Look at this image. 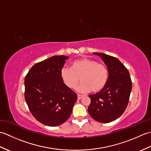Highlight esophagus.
<instances>
[{
    "instance_id": "1",
    "label": "esophagus",
    "mask_w": 151,
    "mask_h": 151,
    "mask_svg": "<svg viewBox=\"0 0 151 151\" xmlns=\"http://www.w3.org/2000/svg\"><path fill=\"white\" fill-rule=\"evenodd\" d=\"M84 97V96L82 95H78V100H81V99H82Z\"/></svg>"
}]
</instances>
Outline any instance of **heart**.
Masks as SVG:
<instances>
[{"mask_svg":"<svg viewBox=\"0 0 151 151\" xmlns=\"http://www.w3.org/2000/svg\"><path fill=\"white\" fill-rule=\"evenodd\" d=\"M62 81L70 88H74L81 81L82 82L76 88L77 91L87 93L92 90L98 93L103 89L108 81V70L103 64L89 58L75 60L73 67L63 66L60 71Z\"/></svg>","mask_w":151,"mask_h":151,"instance_id":"heart-1","label":"heart"}]
</instances>
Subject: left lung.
<instances>
[{"mask_svg":"<svg viewBox=\"0 0 151 151\" xmlns=\"http://www.w3.org/2000/svg\"><path fill=\"white\" fill-rule=\"evenodd\" d=\"M101 58L108 72L107 84L100 92L89 95L88 107L90 116L103 123L113 121L124 113L129 103L132 90L130 73L117 58L104 53L93 52Z\"/></svg>","mask_w":151,"mask_h":151,"instance_id":"obj_1","label":"left lung"}]
</instances>
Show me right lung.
Masks as SVG:
<instances>
[{
	"instance_id": "add662e5",
	"label": "right lung",
	"mask_w": 151,
	"mask_h": 151,
	"mask_svg": "<svg viewBox=\"0 0 151 151\" xmlns=\"http://www.w3.org/2000/svg\"><path fill=\"white\" fill-rule=\"evenodd\" d=\"M69 58L54 56L32 67L24 78V98L33 116L41 123L56 127L72 113L77 95L64 84L60 71Z\"/></svg>"
}]
</instances>
